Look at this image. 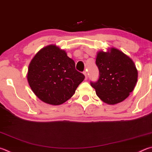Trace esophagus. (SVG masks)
Returning <instances> with one entry per match:
<instances>
[{
    "mask_svg": "<svg viewBox=\"0 0 152 152\" xmlns=\"http://www.w3.org/2000/svg\"><path fill=\"white\" fill-rule=\"evenodd\" d=\"M83 74H84V75L85 76V80H87V79H88V74H87V72H84Z\"/></svg>",
    "mask_w": 152,
    "mask_h": 152,
    "instance_id": "34e87169",
    "label": "esophagus"
}]
</instances>
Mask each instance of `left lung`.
<instances>
[{
	"instance_id": "1",
	"label": "left lung",
	"mask_w": 152,
	"mask_h": 152,
	"mask_svg": "<svg viewBox=\"0 0 152 152\" xmlns=\"http://www.w3.org/2000/svg\"><path fill=\"white\" fill-rule=\"evenodd\" d=\"M96 65L100 71L98 80L91 86L104 103L114 105L122 102L134 90L138 72L130 57L114 47L97 52Z\"/></svg>"
}]
</instances>
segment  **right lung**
I'll return each mask as SVG.
<instances>
[{"instance_id": "1", "label": "right lung", "mask_w": 152, "mask_h": 152, "mask_svg": "<svg viewBox=\"0 0 152 152\" xmlns=\"http://www.w3.org/2000/svg\"><path fill=\"white\" fill-rule=\"evenodd\" d=\"M26 78L32 91L40 100L58 106L74 95L85 76L76 70L75 62L66 50L50 45L33 57Z\"/></svg>"}]
</instances>
